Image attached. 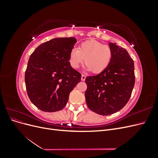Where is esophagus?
<instances>
[{
  "label": "esophagus",
  "mask_w": 158,
  "mask_h": 158,
  "mask_svg": "<svg viewBox=\"0 0 158 158\" xmlns=\"http://www.w3.org/2000/svg\"><path fill=\"white\" fill-rule=\"evenodd\" d=\"M85 78H86V76H85L84 74H82V77H81V80H82V81H84L85 80Z\"/></svg>",
  "instance_id": "1"
}]
</instances>
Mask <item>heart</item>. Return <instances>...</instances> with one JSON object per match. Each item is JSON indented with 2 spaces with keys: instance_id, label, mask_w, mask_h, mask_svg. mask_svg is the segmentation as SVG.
<instances>
[{
  "instance_id": "obj_1",
  "label": "heart",
  "mask_w": 158,
  "mask_h": 158,
  "mask_svg": "<svg viewBox=\"0 0 158 158\" xmlns=\"http://www.w3.org/2000/svg\"><path fill=\"white\" fill-rule=\"evenodd\" d=\"M111 59V47L96 40L83 42L80 45L78 49L76 48L72 49L69 55V63L73 69H78L85 61L86 64L85 70H92L95 74L101 73L106 70Z\"/></svg>"
}]
</instances>
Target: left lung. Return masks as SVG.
<instances>
[{
    "mask_svg": "<svg viewBox=\"0 0 158 158\" xmlns=\"http://www.w3.org/2000/svg\"><path fill=\"white\" fill-rule=\"evenodd\" d=\"M112 59L100 74L85 78L87 106L92 111L109 115L121 110L128 102L135 82L134 61L127 51L109 43Z\"/></svg>",
    "mask_w": 158,
    "mask_h": 158,
    "instance_id": "1",
    "label": "left lung"
}]
</instances>
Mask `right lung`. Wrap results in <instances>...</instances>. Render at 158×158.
Returning a JSON list of instances; mask_svg holds the SVG:
<instances>
[{
  "label": "right lung",
  "mask_w": 158,
  "mask_h": 158,
  "mask_svg": "<svg viewBox=\"0 0 158 158\" xmlns=\"http://www.w3.org/2000/svg\"><path fill=\"white\" fill-rule=\"evenodd\" d=\"M74 37H57L38 46L30 55L25 73L27 93L32 103L45 112L65 107L81 74L69 63Z\"/></svg>",
  "instance_id": "right-lung-1"
}]
</instances>
